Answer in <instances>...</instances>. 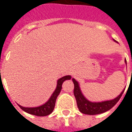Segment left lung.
I'll list each match as a JSON object with an SVG mask.
<instances>
[{
	"mask_svg": "<svg viewBox=\"0 0 132 132\" xmlns=\"http://www.w3.org/2000/svg\"><path fill=\"white\" fill-rule=\"evenodd\" d=\"M113 40L115 42L114 39ZM125 63L127 64L126 59H125ZM72 80L74 84L73 94H74L76 100L78 110H80V112L86 114H90V115L102 114L110 110L111 108H113L117 104V102L119 101L125 90V88L124 89L117 97L112 100H105V101H102V102H91L84 96V95L83 94V93L80 90L79 83L77 80L75 78H72Z\"/></svg>",
	"mask_w": 132,
	"mask_h": 132,
	"instance_id": "1",
	"label": "left lung"
}]
</instances>
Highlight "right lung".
<instances>
[{"instance_id": "add662e5", "label": "right lung", "mask_w": 132, "mask_h": 132, "mask_svg": "<svg viewBox=\"0 0 132 132\" xmlns=\"http://www.w3.org/2000/svg\"><path fill=\"white\" fill-rule=\"evenodd\" d=\"M71 78V76H65L59 78L57 80V85H56V88L55 89V90L52 93L51 97H49V99L43 105L38 106V107H34V108H25V107L20 105L19 104L18 105L22 110L26 112L27 113L39 117L47 116L52 113L54 109L56 100L58 95L60 93L61 90L62 88L63 83L65 80H70Z\"/></svg>"}]
</instances>
